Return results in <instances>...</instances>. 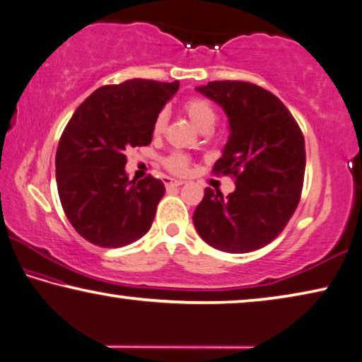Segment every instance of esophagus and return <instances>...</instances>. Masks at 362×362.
<instances>
[{
	"instance_id": "1",
	"label": "esophagus",
	"mask_w": 362,
	"mask_h": 362,
	"mask_svg": "<svg viewBox=\"0 0 362 362\" xmlns=\"http://www.w3.org/2000/svg\"><path fill=\"white\" fill-rule=\"evenodd\" d=\"M164 183H165L167 188H172V187H180L183 182L182 180H177V179H170V177H165Z\"/></svg>"
}]
</instances>
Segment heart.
I'll list each match as a JSON object with an SVG mask.
<instances>
[{
    "instance_id": "heart-1",
    "label": "heart",
    "mask_w": 362,
    "mask_h": 362,
    "mask_svg": "<svg viewBox=\"0 0 362 362\" xmlns=\"http://www.w3.org/2000/svg\"><path fill=\"white\" fill-rule=\"evenodd\" d=\"M183 110L188 115V118L195 123V125L202 129V132H208L214 127L216 120H218V113H216L213 104L203 97H192L183 102ZM167 112H159L154 118L153 123V133L154 136H160L165 132L167 127ZM165 165L170 172L175 174H185L188 170V159L185 154L182 153H172L169 158L165 159Z\"/></svg>"
}]
</instances>
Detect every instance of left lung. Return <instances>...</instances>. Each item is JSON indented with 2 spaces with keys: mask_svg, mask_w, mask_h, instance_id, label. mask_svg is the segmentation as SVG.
Segmentation results:
<instances>
[{
  "mask_svg": "<svg viewBox=\"0 0 362 362\" xmlns=\"http://www.w3.org/2000/svg\"><path fill=\"white\" fill-rule=\"evenodd\" d=\"M223 107L230 136L214 174L233 175L235 190L204 188L193 213L197 233L214 249L247 253L283 233L298 208L305 143L298 122L276 95L244 81H211L198 88Z\"/></svg>",
  "mask_w": 362,
  "mask_h": 362,
  "instance_id": "left-lung-1",
  "label": "left lung"
}]
</instances>
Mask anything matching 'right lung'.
I'll use <instances>...</instances> for the list:
<instances>
[{
    "instance_id": "right-lung-1",
    "label": "right lung",
    "mask_w": 362,
    "mask_h": 362,
    "mask_svg": "<svg viewBox=\"0 0 362 362\" xmlns=\"http://www.w3.org/2000/svg\"><path fill=\"white\" fill-rule=\"evenodd\" d=\"M179 81L128 79L94 90L63 129L55 167L63 211L90 244L117 249L151 229L165 187L148 175L128 180L127 149L148 146L153 123Z\"/></svg>"
}]
</instances>
